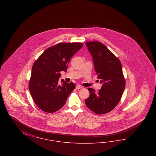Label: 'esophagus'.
<instances>
[{
	"instance_id": "esophagus-1",
	"label": "esophagus",
	"mask_w": 156,
	"mask_h": 156,
	"mask_svg": "<svg viewBox=\"0 0 156 156\" xmlns=\"http://www.w3.org/2000/svg\"><path fill=\"white\" fill-rule=\"evenodd\" d=\"M82 88V87L80 85H76V89H81Z\"/></svg>"
}]
</instances>
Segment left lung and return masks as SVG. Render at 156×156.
Listing matches in <instances>:
<instances>
[{
    "label": "left lung",
    "instance_id": "1",
    "mask_svg": "<svg viewBox=\"0 0 156 156\" xmlns=\"http://www.w3.org/2000/svg\"><path fill=\"white\" fill-rule=\"evenodd\" d=\"M85 44L92 55L98 78L103 85L97 92L89 88L90 95L85 102L89 109L96 114H105L117 106L125 88L122 64L102 43L87 41Z\"/></svg>",
    "mask_w": 156,
    "mask_h": 156
}]
</instances>
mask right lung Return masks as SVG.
<instances>
[{"mask_svg":"<svg viewBox=\"0 0 156 156\" xmlns=\"http://www.w3.org/2000/svg\"><path fill=\"white\" fill-rule=\"evenodd\" d=\"M81 43H61L46 49L34 62L29 88L37 106L43 111H58L75 89L73 82H58L60 72L67 71L71 57L79 51Z\"/></svg>","mask_w":156,"mask_h":156,"instance_id":"obj_1","label":"right lung"}]
</instances>
